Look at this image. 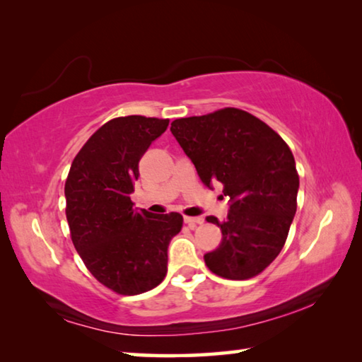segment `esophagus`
I'll use <instances>...</instances> for the list:
<instances>
[{"instance_id": "34e87169", "label": "esophagus", "mask_w": 362, "mask_h": 362, "mask_svg": "<svg viewBox=\"0 0 362 362\" xmlns=\"http://www.w3.org/2000/svg\"><path fill=\"white\" fill-rule=\"evenodd\" d=\"M183 220H185V223H187V225H188L189 228H192V230H194L196 226L203 225V222H204V220L201 218V217H185V218H183Z\"/></svg>"}]
</instances>
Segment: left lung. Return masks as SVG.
Here are the masks:
<instances>
[{"instance_id":"left-lung-1","label":"left lung","mask_w":362,"mask_h":362,"mask_svg":"<svg viewBox=\"0 0 362 362\" xmlns=\"http://www.w3.org/2000/svg\"><path fill=\"white\" fill-rule=\"evenodd\" d=\"M170 132L192 159L201 182L223 185L230 198L220 246L204 255L207 268L225 279L260 274L279 255L297 211L296 159L278 132L240 108L173 121Z\"/></svg>"}]
</instances>
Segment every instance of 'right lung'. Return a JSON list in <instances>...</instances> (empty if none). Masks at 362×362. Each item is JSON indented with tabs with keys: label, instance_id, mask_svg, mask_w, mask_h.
<instances>
[{
	"label": "right lung",
	"instance_id": "add662e5",
	"mask_svg": "<svg viewBox=\"0 0 362 362\" xmlns=\"http://www.w3.org/2000/svg\"><path fill=\"white\" fill-rule=\"evenodd\" d=\"M168 126L140 115L110 119L78 151L65 182L73 246L90 274L121 296L161 284L168 246L182 230L180 214L137 212L131 201L140 158Z\"/></svg>",
	"mask_w": 362,
	"mask_h": 362
}]
</instances>
